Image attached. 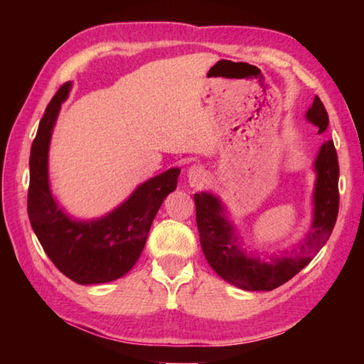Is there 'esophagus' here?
I'll return each mask as SVG.
<instances>
[{"mask_svg":"<svg viewBox=\"0 0 364 364\" xmlns=\"http://www.w3.org/2000/svg\"><path fill=\"white\" fill-rule=\"evenodd\" d=\"M188 180L193 188H199L205 181V170L200 165H191L188 168Z\"/></svg>","mask_w":364,"mask_h":364,"instance_id":"1","label":"esophagus"}]
</instances>
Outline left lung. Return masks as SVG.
Segmentation results:
<instances>
[{
	"label": "left lung",
	"mask_w": 364,
	"mask_h": 364,
	"mask_svg": "<svg viewBox=\"0 0 364 364\" xmlns=\"http://www.w3.org/2000/svg\"><path fill=\"white\" fill-rule=\"evenodd\" d=\"M306 120L326 132L329 117L316 96L306 110ZM316 173L313 189V218L305 237L291 249L260 260L254 252H247L236 226L228 218V210L218 196L212 193L194 194L196 221L200 236V247L208 264L220 278L244 291H273L292 279L310 263L334 230L338 213V160L332 141L319 147L313 164ZM262 254V252H260Z\"/></svg>",
	"instance_id": "obj_1"
}]
</instances>
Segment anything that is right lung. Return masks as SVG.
<instances>
[{
	"instance_id": "1",
	"label": "right lung",
	"mask_w": 364,
	"mask_h": 364,
	"mask_svg": "<svg viewBox=\"0 0 364 364\" xmlns=\"http://www.w3.org/2000/svg\"><path fill=\"white\" fill-rule=\"evenodd\" d=\"M72 82L60 86L48 104L30 151L28 218L60 273L78 284H102L125 276L143 252L152 220L165 197L176 189L180 168H170L139 186L128 199L101 218L70 217L54 199L49 186L48 157L60 104Z\"/></svg>"
}]
</instances>
